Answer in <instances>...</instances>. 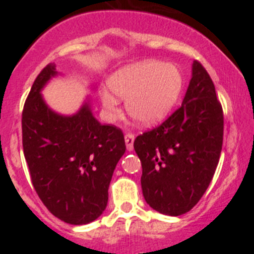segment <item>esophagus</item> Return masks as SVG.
I'll return each instance as SVG.
<instances>
[{"label": "esophagus", "mask_w": 254, "mask_h": 254, "mask_svg": "<svg viewBox=\"0 0 254 254\" xmlns=\"http://www.w3.org/2000/svg\"><path fill=\"white\" fill-rule=\"evenodd\" d=\"M134 140H135V136L134 134H131V132H127V134L125 135V143H127V151H132V148H134Z\"/></svg>", "instance_id": "obj_1"}]
</instances>
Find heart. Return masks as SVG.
Returning <instances> with one entry per match:
<instances>
[{
    "instance_id": "heart-1",
    "label": "heart",
    "mask_w": 254,
    "mask_h": 254,
    "mask_svg": "<svg viewBox=\"0 0 254 254\" xmlns=\"http://www.w3.org/2000/svg\"><path fill=\"white\" fill-rule=\"evenodd\" d=\"M108 84L115 96L127 101L130 117L150 127L162 122L175 108L183 89V75L175 65L147 60L119 70ZM101 99L109 114H117L119 103L112 93L103 91Z\"/></svg>"
}]
</instances>
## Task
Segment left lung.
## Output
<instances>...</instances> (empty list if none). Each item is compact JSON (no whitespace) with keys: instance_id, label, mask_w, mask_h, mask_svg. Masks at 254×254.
<instances>
[{"instance_id":"1","label":"left lung","mask_w":254,"mask_h":254,"mask_svg":"<svg viewBox=\"0 0 254 254\" xmlns=\"http://www.w3.org/2000/svg\"><path fill=\"white\" fill-rule=\"evenodd\" d=\"M222 139L224 113L214 82L204 66L194 61L182 107L134 141L146 203L170 216L193 209L214 177Z\"/></svg>"}]
</instances>
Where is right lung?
<instances>
[{
  "instance_id": "obj_1",
  "label": "right lung",
  "mask_w": 254,
  "mask_h": 254,
  "mask_svg": "<svg viewBox=\"0 0 254 254\" xmlns=\"http://www.w3.org/2000/svg\"><path fill=\"white\" fill-rule=\"evenodd\" d=\"M56 75L54 64L35 78L22 113V142L33 187L54 216L71 225L94 221L106 209L108 188L125 152L124 135L103 125L88 103L71 117L48 108L40 91Z\"/></svg>"
}]
</instances>
